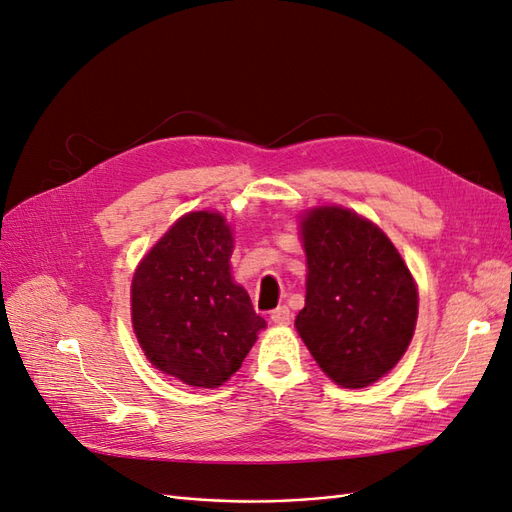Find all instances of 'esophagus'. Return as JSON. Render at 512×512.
<instances>
[{"label":"esophagus","instance_id":"1","mask_svg":"<svg viewBox=\"0 0 512 512\" xmlns=\"http://www.w3.org/2000/svg\"><path fill=\"white\" fill-rule=\"evenodd\" d=\"M271 320H273L275 324H280V327H286V324H290V320H292V312H290V309H288L286 305H282V307L273 309V312H271Z\"/></svg>","mask_w":512,"mask_h":512}]
</instances>
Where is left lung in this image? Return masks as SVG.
Segmentation results:
<instances>
[{
    "mask_svg": "<svg viewBox=\"0 0 512 512\" xmlns=\"http://www.w3.org/2000/svg\"><path fill=\"white\" fill-rule=\"evenodd\" d=\"M307 294L297 327L324 374L346 389L380 380L404 356L418 294L384 232L342 207L303 220Z\"/></svg>",
    "mask_w": 512,
    "mask_h": 512,
    "instance_id": "left-lung-1",
    "label": "left lung"
}]
</instances>
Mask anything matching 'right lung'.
Masks as SVG:
<instances>
[{
	"label": "right lung",
	"instance_id": "right-lung-1",
	"mask_svg": "<svg viewBox=\"0 0 512 512\" xmlns=\"http://www.w3.org/2000/svg\"><path fill=\"white\" fill-rule=\"evenodd\" d=\"M232 232L220 213L183 215L132 280V324L147 359L185 384L213 389L241 367L265 329L230 277Z\"/></svg>",
	"mask_w": 512,
	"mask_h": 512
}]
</instances>
